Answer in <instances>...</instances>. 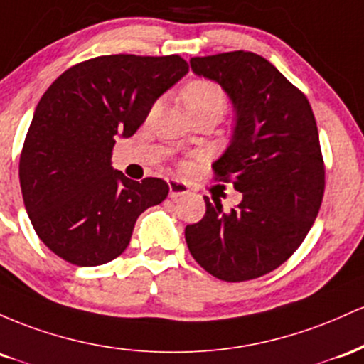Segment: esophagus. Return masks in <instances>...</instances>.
I'll return each instance as SVG.
<instances>
[{
	"label": "esophagus",
	"mask_w": 364,
	"mask_h": 364,
	"mask_svg": "<svg viewBox=\"0 0 364 364\" xmlns=\"http://www.w3.org/2000/svg\"><path fill=\"white\" fill-rule=\"evenodd\" d=\"M168 189H170V198H181V196L189 194V187L178 181H170Z\"/></svg>",
	"instance_id": "esophagus-1"
}]
</instances>
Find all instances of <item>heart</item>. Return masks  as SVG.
Instances as JSON below:
<instances>
[{
	"instance_id": "heart-1",
	"label": "heart",
	"mask_w": 364,
	"mask_h": 364,
	"mask_svg": "<svg viewBox=\"0 0 364 364\" xmlns=\"http://www.w3.org/2000/svg\"><path fill=\"white\" fill-rule=\"evenodd\" d=\"M182 103L187 113L218 112L223 115L227 108V96L222 87L211 80L196 79L183 87Z\"/></svg>"
}]
</instances>
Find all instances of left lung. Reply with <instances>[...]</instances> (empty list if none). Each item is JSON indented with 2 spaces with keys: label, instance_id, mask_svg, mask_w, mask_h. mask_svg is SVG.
<instances>
[{
  "label": "left lung",
  "instance_id": "obj_1",
  "mask_svg": "<svg viewBox=\"0 0 364 364\" xmlns=\"http://www.w3.org/2000/svg\"><path fill=\"white\" fill-rule=\"evenodd\" d=\"M196 75L222 85L235 124L213 163L242 201L230 213L204 196L206 215L186 227L193 258L225 282L279 268L308 235L325 189L316 120L308 97L263 56L230 51L191 58Z\"/></svg>",
  "mask_w": 364,
  "mask_h": 364
}]
</instances>
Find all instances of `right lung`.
<instances>
[{"instance_id":"obj_1","label":"right lung","mask_w":364,"mask_h":364,"mask_svg":"<svg viewBox=\"0 0 364 364\" xmlns=\"http://www.w3.org/2000/svg\"><path fill=\"white\" fill-rule=\"evenodd\" d=\"M187 72L178 55L97 56L68 68L43 94L18 175L32 227L56 256L77 267L115 259L137 216L168 196L165 181H130L109 160L115 139L134 136Z\"/></svg>"}]
</instances>
